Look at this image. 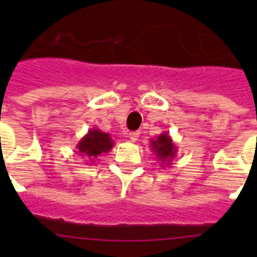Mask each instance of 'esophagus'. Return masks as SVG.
I'll return each mask as SVG.
<instances>
[{
	"instance_id": "esophagus-1",
	"label": "esophagus",
	"mask_w": 257,
	"mask_h": 257,
	"mask_svg": "<svg viewBox=\"0 0 257 257\" xmlns=\"http://www.w3.org/2000/svg\"><path fill=\"white\" fill-rule=\"evenodd\" d=\"M128 138H130L131 142H136V140H138V138H139V133H138V131L130 133L128 134Z\"/></svg>"
}]
</instances>
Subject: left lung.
Segmentation results:
<instances>
[{
	"label": "left lung",
	"instance_id": "obj_1",
	"mask_svg": "<svg viewBox=\"0 0 257 257\" xmlns=\"http://www.w3.org/2000/svg\"><path fill=\"white\" fill-rule=\"evenodd\" d=\"M151 149L161 167L171 165L178 154V147L172 142V138L167 131H163L161 135L157 136L156 139L151 140Z\"/></svg>",
	"mask_w": 257,
	"mask_h": 257
}]
</instances>
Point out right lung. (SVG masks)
I'll list each match as a JSON object with an SVG mask.
<instances>
[{
    "label": "right lung",
    "mask_w": 257,
    "mask_h": 257,
    "mask_svg": "<svg viewBox=\"0 0 257 257\" xmlns=\"http://www.w3.org/2000/svg\"><path fill=\"white\" fill-rule=\"evenodd\" d=\"M114 147L110 134L99 128H91L77 144L78 154L86 160V163H94L101 153H108Z\"/></svg>",
    "instance_id": "obj_1"
}]
</instances>
